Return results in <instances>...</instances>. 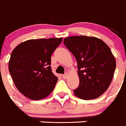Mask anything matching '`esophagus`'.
<instances>
[{
	"label": "esophagus",
	"mask_w": 126,
	"mask_h": 126,
	"mask_svg": "<svg viewBox=\"0 0 126 126\" xmlns=\"http://www.w3.org/2000/svg\"><path fill=\"white\" fill-rule=\"evenodd\" d=\"M62 78H63V79H64L67 78H68V74H67V73H65L64 74H63V75H62Z\"/></svg>",
	"instance_id": "obj_1"
}]
</instances>
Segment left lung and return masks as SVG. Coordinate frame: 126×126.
<instances>
[{"instance_id": "left-lung-1", "label": "left lung", "mask_w": 126, "mask_h": 126, "mask_svg": "<svg viewBox=\"0 0 126 126\" xmlns=\"http://www.w3.org/2000/svg\"><path fill=\"white\" fill-rule=\"evenodd\" d=\"M64 43L78 63L79 84L74 90L76 96L83 100L101 96L110 84L116 67L110 48L92 36H70Z\"/></svg>"}]
</instances>
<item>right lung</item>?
<instances>
[{
    "mask_svg": "<svg viewBox=\"0 0 126 126\" xmlns=\"http://www.w3.org/2000/svg\"><path fill=\"white\" fill-rule=\"evenodd\" d=\"M62 42V38L30 40L13 50L9 71L24 96L38 100L52 93L58 78L52 71L51 55Z\"/></svg>",
    "mask_w": 126,
    "mask_h": 126,
    "instance_id": "right-lung-1",
    "label": "right lung"
}]
</instances>
